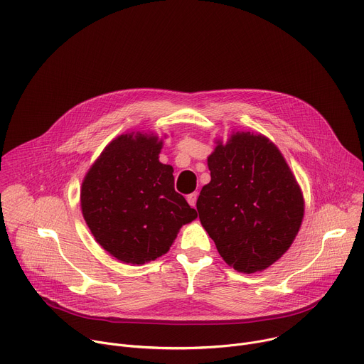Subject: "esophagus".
<instances>
[{"instance_id": "esophagus-1", "label": "esophagus", "mask_w": 364, "mask_h": 364, "mask_svg": "<svg viewBox=\"0 0 364 364\" xmlns=\"http://www.w3.org/2000/svg\"><path fill=\"white\" fill-rule=\"evenodd\" d=\"M197 193H191V194H188L187 196V201H188V204L191 205V207H196V201H197Z\"/></svg>"}]
</instances>
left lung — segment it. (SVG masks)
I'll list each match as a JSON object with an SVG mask.
<instances>
[{"instance_id":"1","label":"left lung","mask_w":364,"mask_h":364,"mask_svg":"<svg viewBox=\"0 0 364 364\" xmlns=\"http://www.w3.org/2000/svg\"><path fill=\"white\" fill-rule=\"evenodd\" d=\"M210 183L197 212L223 261L245 274L264 271L289 249L304 197L281 151L261 134L235 132L207 159Z\"/></svg>"}]
</instances>
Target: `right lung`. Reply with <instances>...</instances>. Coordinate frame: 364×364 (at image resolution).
<instances>
[{"instance_id":"obj_1","label":"right lung","mask_w":364,"mask_h":364,"mask_svg":"<svg viewBox=\"0 0 364 364\" xmlns=\"http://www.w3.org/2000/svg\"><path fill=\"white\" fill-rule=\"evenodd\" d=\"M163 139L131 132L112 139L89 168L82 213L96 242L124 264L163 256L197 212L174 190L173 167L160 163Z\"/></svg>"}]
</instances>
